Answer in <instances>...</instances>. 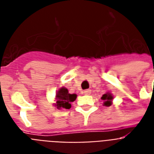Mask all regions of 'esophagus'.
<instances>
[{"label":"esophagus","mask_w":154,"mask_h":154,"mask_svg":"<svg viewBox=\"0 0 154 154\" xmlns=\"http://www.w3.org/2000/svg\"><path fill=\"white\" fill-rule=\"evenodd\" d=\"M84 94H85V95H88V94H91V90L90 89H86V90H85L84 92Z\"/></svg>","instance_id":"obj_1"}]
</instances>
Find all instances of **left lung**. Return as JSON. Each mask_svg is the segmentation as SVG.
<instances>
[{
	"instance_id": "obj_1",
	"label": "left lung",
	"mask_w": 154,
	"mask_h": 154,
	"mask_svg": "<svg viewBox=\"0 0 154 154\" xmlns=\"http://www.w3.org/2000/svg\"><path fill=\"white\" fill-rule=\"evenodd\" d=\"M102 99L104 100V105L105 106H110L111 105V103H112V100L113 99V97L112 94H109V93H107L106 94H103V97H102Z\"/></svg>"
}]
</instances>
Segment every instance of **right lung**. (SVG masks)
Instances as JSON below:
<instances>
[{
    "label": "right lung",
    "instance_id": "right-lung-1",
    "mask_svg": "<svg viewBox=\"0 0 154 154\" xmlns=\"http://www.w3.org/2000/svg\"><path fill=\"white\" fill-rule=\"evenodd\" d=\"M77 95L76 94H70L68 92V89L66 88H61L59 89L56 95V106L58 109L60 108H65V109H69L71 107V102L76 99Z\"/></svg>",
    "mask_w": 154,
    "mask_h": 154
}]
</instances>
